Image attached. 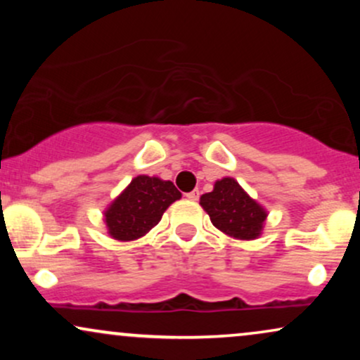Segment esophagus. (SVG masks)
I'll return each mask as SVG.
<instances>
[{"label":"esophagus","instance_id":"obj_1","mask_svg":"<svg viewBox=\"0 0 360 360\" xmlns=\"http://www.w3.org/2000/svg\"><path fill=\"white\" fill-rule=\"evenodd\" d=\"M186 198H188V200H191V201H196L198 198H200V191H198V189H194V191L186 194Z\"/></svg>","mask_w":360,"mask_h":360}]
</instances>
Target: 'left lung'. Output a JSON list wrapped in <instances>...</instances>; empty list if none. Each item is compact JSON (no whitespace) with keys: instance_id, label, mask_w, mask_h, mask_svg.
<instances>
[{"instance_id":"obj_1","label":"left lung","mask_w":360,"mask_h":360,"mask_svg":"<svg viewBox=\"0 0 360 360\" xmlns=\"http://www.w3.org/2000/svg\"><path fill=\"white\" fill-rule=\"evenodd\" d=\"M201 208L220 232L235 240H255L262 235L267 212L233 177H221L212 193L200 198Z\"/></svg>"}]
</instances>
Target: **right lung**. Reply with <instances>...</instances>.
<instances>
[{"label": "right lung", "instance_id": "obj_1", "mask_svg": "<svg viewBox=\"0 0 360 360\" xmlns=\"http://www.w3.org/2000/svg\"><path fill=\"white\" fill-rule=\"evenodd\" d=\"M181 193L171 181L140 174L103 212L110 237L120 242L137 240L150 232Z\"/></svg>", "mask_w": 360, "mask_h": 360}]
</instances>
